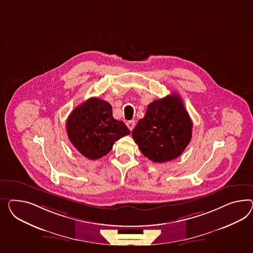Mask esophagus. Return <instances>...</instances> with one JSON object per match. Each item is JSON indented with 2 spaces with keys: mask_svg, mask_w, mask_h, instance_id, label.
Returning <instances> with one entry per match:
<instances>
[{
  "mask_svg": "<svg viewBox=\"0 0 253 253\" xmlns=\"http://www.w3.org/2000/svg\"><path fill=\"white\" fill-rule=\"evenodd\" d=\"M126 125H127V127L130 129V130H131L134 128V126H135V122H134V121H129V122L126 123Z\"/></svg>",
  "mask_w": 253,
  "mask_h": 253,
  "instance_id": "esophagus-1",
  "label": "esophagus"
}]
</instances>
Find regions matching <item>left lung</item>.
I'll return each instance as SVG.
<instances>
[{"instance_id":"1","label":"left lung","mask_w":253,"mask_h":253,"mask_svg":"<svg viewBox=\"0 0 253 253\" xmlns=\"http://www.w3.org/2000/svg\"><path fill=\"white\" fill-rule=\"evenodd\" d=\"M192 122L182 99L174 93L148 105L131 132L144 157L164 163L179 157L190 144Z\"/></svg>"}]
</instances>
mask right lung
<instances>
[{"instance_id": "obj_1", "label": "right lung", "mask_w": 253, "mask_h": 253, "mask_svg": "<svg viewBox=\"0 0 253 253\" xmlns=\"http://www.w3.org/2000/svg\"><path fill=\"white\" fill-rule=\"evenodd\" d=\"M67 135L75 149L95 160L106 156L114 143L130 134V130L112 116L109 103L96 97L77 106L66 122Z\"/></svg>"}]
</instances>
